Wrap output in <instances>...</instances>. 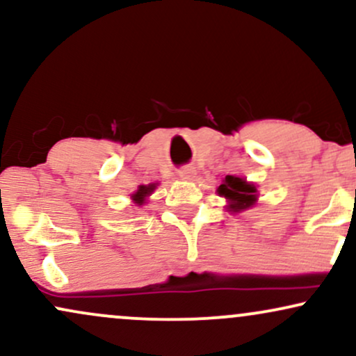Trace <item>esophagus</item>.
<instances>
[{
	"instance_id": "1",
	"label": "esophagus",
	"mask_w": 356,
	"mask_h": 356,
	"mask_svg": "<svg viewBox=\"0 0 356 356\" xmlns=\"http://www.w3.org/2000/svg\"><path fill=\"white\" fill-rule=\"evenodd\" d=\"M194 175H195V170L192 169V167H182V169L179 170V177H181L182 181H191Z\"/></svg>"
}]
</instances>
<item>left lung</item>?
Masks as SVG:
<instances>
[{
    "instance_id": "obj_1",
    "label": "left lung",
    "mask_w": 356,
    "mask_h": 356,
    "mask_svg": "<svg viewBox=\"0 0 356 356\" xmlns=\"http://www.w3.org/2000/svg\"><path fill=\"white\" fill-rule=\"evenodd\" d=\"M218 194L227 199L229 209L234 212L246 211L252 207L257 201V189L254 184L246 182V179L226 175L224 181L218 187Z\"/></svg>"
}]
</instances>
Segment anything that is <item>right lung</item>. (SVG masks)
I'll return each instance as SVG.
<instances>
[{"mask_svg":"<svg viewBox=\"0 0 356 356\" xmlns=\"http://www.w3.org/2000/svg\"><path fill=\"white\" fill-rule=\"evenodd\" d=\"M155 189V184H150V186H140L138 187V191L136 192V194L132 195V199L136 201L138 206H142L145 201L147 195H150V192H152Z\"/></svg>","mask_w":356,"mask_h":356,"instance_id":"add662e5","label":"right lung"}]
</instances>
